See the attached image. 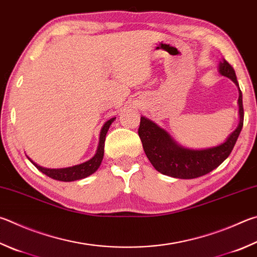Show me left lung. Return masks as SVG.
Here are the masks:
<instances>
[{
	"label": "left lung",
	"mask_w": 257,
	"mask_h": 257,
	"mask_svg": "<svg viewBox=\"0 0 257 257\" xmlns=\"http://www.w3.org/2000/svg\"><path fill=\"white\" fill-rule=\"evenodd\" d=\"M218 72L220 75L230 78L238 87V125L226 138L225 142L217 146L192 149L176 143L175 139L165 129L142 115L138 135L141 137L147 158L160 173L175 177V179H195L217 169L229 156L241 132L242 122H244L242 95L235 71L229 63L222 59L219 63Z\"/></svg>",
	"instance_id": "1"
}]
</instances>
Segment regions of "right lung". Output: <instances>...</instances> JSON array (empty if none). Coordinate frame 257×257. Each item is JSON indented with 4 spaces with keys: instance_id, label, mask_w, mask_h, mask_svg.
<instances>
[{
    "instance_id": "add662e5",
    "label": "right lung",
    "mask_w": 257,
    "mask_h": 257,
    "mask_svg": "<svg viewBox=\"0 0 257 257\" xmlns=\"http://www.w3.org/2000/svg\"><path fill=\"white\" fill-rule=\"evenodd\" d=\"M114 120L115 118H111L108 121H105L103 127L101 128L99 146H97L96 153L94 154V156L90 158V160L84 163H81V164L69 166V167H63V169H47V167H43L37 164V163L32 161L30 157L28 158H29V161L41 172V173L46 174L54 180L62 181V182H73L76 180L85 179V177L95 173L101 165V162L103 160V155H104V142H105L106 133H108L111 123H112Z\"/></svg>"
}]
</instances>
